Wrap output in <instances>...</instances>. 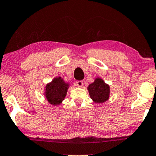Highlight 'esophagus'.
Listing matches in <instances>:
<instances>
[{"label":"esophagus","instance_id":"34e87169","mask_svg":"<svg viewBox=\"0 0 156 156\" xmlns=\"http://www.w3.org/2000/svg\"><path fill=\"white\" fill-rule=\"evenodd\" d=\"M76 85L78 86V87H82L83 85V80H78L76 81Z\"/></svg>","mask_w":156,"mask_h":156}]
</instances>
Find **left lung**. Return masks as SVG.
<instances>
[{
  "instance_id": "left-lung-1",
  "label": "left lung",
  "mask_w": 156,
  "mask_h": 156,
  "mask_svg": "<svg viewBox=\"0 0 156 156\" xmlns=\"http://www.w3.org/2000/svg\"><path fill=\"white\" fill-rule=\"evenodd\" d=\"M90 98L96 103H104L107 101L110 94V87L100 78L95 79L94 82L87 87Z\"/></svg>"
}]
</instances>
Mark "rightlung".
<instances>
[{"label":"right lung","mask_w":156,"mask_h":156,"mask_svg":"<svg viewBox=\"0 0 156 156\" xmlns=\"http://www.w3.org/2000/svg\"><path fill=\"white\" fill-rule=\"evenodd\" d=\"M69 83H65L61 77L54 78L46 85L45 95L49 103L52 105H59L66 97Z\"/></svg>","instance_id":"add662e5"}]
</instances>
